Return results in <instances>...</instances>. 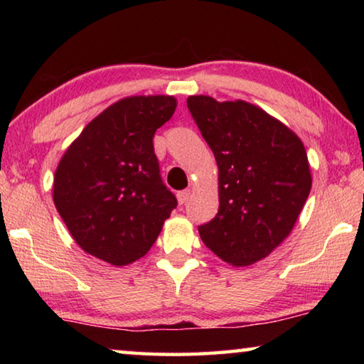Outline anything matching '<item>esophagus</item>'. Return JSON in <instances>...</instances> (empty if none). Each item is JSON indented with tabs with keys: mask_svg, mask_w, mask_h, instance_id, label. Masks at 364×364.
<instances>
[{
	"mask_svg": "<svg viewBox=\"0 0 364 364\" xmlns=\"http://www.w3.org/2000/svg\"><path fill=\"white\" fill-rule=\"evenodd\" d=\"M189 191H180V193L176 194V199H178V204L180 205H183V204H186L188 202V199H189Z\"/></svg>",
	"mask_w": 364,
	"mask_h": 364,
	"instance_id": "1",
	"label": "esophagus"
}]
</instances>
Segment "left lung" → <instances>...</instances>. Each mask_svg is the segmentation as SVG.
Instances as JSON below:
<instances>
[{"label": "left lung", "instance_id": "8db88e82", "mask_svg": "<svg viewBox=\"0 0 364 364\" xmlns=\"http://www.w3.org/2000/svg\"><path fill=\"white\" fill-rule=\"evenodd\" d=\"M188 109L218 165V213L199 234L221 260L247 267L284 241L305 205L311 173L304 143L245 101L189 96Z\"/></svg>", "mask_w": 364, "mask_h": 364}]
</instances>
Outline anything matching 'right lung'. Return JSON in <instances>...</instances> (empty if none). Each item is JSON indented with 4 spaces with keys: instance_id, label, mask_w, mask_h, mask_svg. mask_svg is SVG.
Here are the masks:
<instances>
[{
    "instance_id": "obj_1",
    "label": "right lung",
    "mask_w": 364,
    "mask_h": 364,
    "mask_svg": "<svg viewBox=\"0 0 364 364\" xmlns=\"http://www.w3.org/2000/svg\"><path fill=\"white\" fill-rule=\"evenodd\" d=\"M173 96H132L83 128L60 159L53 199L86 254L115 267L156 242L176 197L160 176L152 138L171 119Z\"/></svg>"
}]
</instances>
